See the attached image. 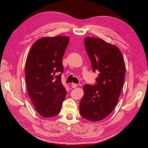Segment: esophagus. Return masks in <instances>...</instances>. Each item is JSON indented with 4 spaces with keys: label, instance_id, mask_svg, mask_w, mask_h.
<instances>
[{
    "label": "esophagus",
    "instance_id": "1",
    "mask_svg": "<svg viewBox=\"0 0 148 148\" xmlns=\"http://www.w3.org/2000/svg\"><path fill=\"white\" fill-rule=\"evenodd\" d=\"M77 84H75V83H72L71 84V87H72L73 88H77Z\"/></svg>",
    "mask_w": 148,
    "mask_h": 148
}]
</instances>
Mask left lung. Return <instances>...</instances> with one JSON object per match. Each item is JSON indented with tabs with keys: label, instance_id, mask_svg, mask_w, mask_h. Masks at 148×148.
I'll return each mask as SVG.
<instances>
[{
	"label": "left lung",
	"instance_id": "8db88e82",
	"mask_svg": "<svg viewBox=\"0 0 148 148\" xmlns=\"http://www.w3.org/2000/svg\"><path fill=\"white\" fill-rule=\"evenodd\" d=\"M84 46L93 72H99L94 85L85 84L79 104L83 118L97 122L108 116L117 105L125 76V64L119 49L99 38H84Z\"/></svg>",
	"mask_w": 148,
	"mask_h": 148
}]
</instances>
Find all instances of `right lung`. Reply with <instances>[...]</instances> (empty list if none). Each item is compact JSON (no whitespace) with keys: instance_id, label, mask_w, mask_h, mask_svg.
Wrapping results in <instances>:
<instances>
[{"instance_id":"right-lung-1","label":"right lung","mask_w":148,"mask_h":148,"mask_svg":"<svg viewBox=\"0 0 148 148\" xmlns=\"http://www.w3.org/2000/svg\"><path fill=\"white\" fill-rule=\"evenodd\" d=\"M69 42L66 36L46 37L31 47L25 64V79L34 108L44 118L59 114L66 91L61 82L62 64Z\"/></svg>"}]
</instances>
